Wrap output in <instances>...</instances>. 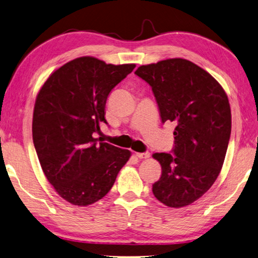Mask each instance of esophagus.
Here are the masks:
<instances>
[{
  "mask_svg": "<svg viewBox=\"0 0 258 258\" xmlns=\"http://www.w3.org/2000/svg\"><path fill=\"white\" fill-rule=\"evenodd\" d=\"M136 156H137L138 158H149L150 154L149 153H136Z\"/></svg>",
  "mask_w": 258,
  "mask_h": 258,
  "instance_id": "obj_1",
  "label": "esophagus"
}]
</instances>
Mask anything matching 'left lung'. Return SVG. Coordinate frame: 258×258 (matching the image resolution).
Instances as JSON below:
<instances>
[{
	"label": "left lung",
	"mask_w": 258,
	"mask_h": 258,
	"mask_svg": "<svg viewBox=\"0 0 258 258\" xmlns=\"http://www.w3.org/2000/svg\"><path fill=\"white\" fill-rule=\"evenodd\" d=\"M135 74L152 86L163 122L176 123L173 155L153 154L162 166L153 193L169 208L186 207L220 174L231 133L229 100L215 77L183 58L142 65Z\"/></svg>",
	"instance_id": "8db88e82"
}]
</instances>
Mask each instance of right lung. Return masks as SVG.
I'll return each mask as SVG.
<instances>
[{
    "label": "right lung",
    "instance_id": "1",
    "mask_svg": "<svg viewBox=\"0 0 258 258\" xmlns=\"http://www.w3.org/2000/svg\"><path fill=\"white\" fill-rule=\"evenodd\" d=\"M136 64L75 58L51 73L39 90L32 138L41 168L58 196L86 207L105 197L131 152L99 143L106 99Z\"/></svg>",
    "mask_w": 258,
    "mask_h": 258
}]
</instances>
